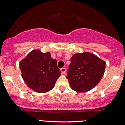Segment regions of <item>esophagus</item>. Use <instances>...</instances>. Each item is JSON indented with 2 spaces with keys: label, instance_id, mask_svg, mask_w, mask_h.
Here are the masks:
<instances>
[{
  "label": "esophagus",
  "instance_id": "34e87169",
  "mask_svg": "<svg viewBox=\"0 0 125 125\" xmlns=\"http://www.w3.org/2000/svg\"><path fill=\"white\" fill-rule=\"evenodd\" d=\"M60 71H61L62 73H66V68H61V69H60Z\"/></svg>",
  "mask_w": 125,
  "mask_h": 125
}]
</instances>
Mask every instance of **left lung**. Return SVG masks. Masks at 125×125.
<instances>
[{"mask_svg": "<svg viewBox=\"0 0 125 125\" xmlns=\"http://www.w3.org/2000/svg\"><path fill=\"white\" fill-rule=\"evenodd\" d=\"M105 69V62L89 52L77 53L71 59L66 78L78 92H86L99 83Z\"/></svg>", "mask_w": 125, "mask_h": 125, "instance_id": "8db88e82", "label": "left lung"}]
</instances>
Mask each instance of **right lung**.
Segmentation results:
<instances>
[{
  "instance_id": "add662e5",
  "label": "right lung",
  "mask_w": 125,
  "mask_h": 125,
  "mask_svg": "<svg viewBox=\"0 0 125 125\" xmlns=\"http://www.w3.org/2000/svg\"><path fill=\"white\" fill-rule=\"evenodd\" d=\"M57 60L51 57L49 52L39 50L31 52L20 63L22 77L27 85L34 91L45 93L53 88L60 77Z\"/></svg>"
}]
</instances>
